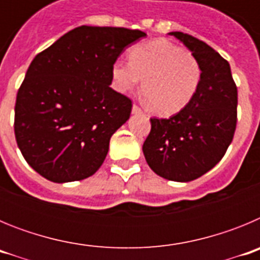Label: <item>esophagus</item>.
I'll return each mask as SVG.
<instances>
[{
    "mask_svg": "<svg viewBox=\"0 0 260 260\" xmlns=\"http://www.w3.org/2000/svg\"><path fill=\"white\" fill-rule=\"evenodd\" d=\"M132 113L133 114H141L142 113V109L139 107H138V105H133V108H132Z\"/></svg>",
    "mask_w": 260,
    "mask_h": 260,
    "instance_id": "34e87169",
    "label": "esophagus"
}]
</instances>
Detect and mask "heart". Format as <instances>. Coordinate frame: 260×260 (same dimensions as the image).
Returning a JSON list of instances; mask_svg holds the SVG:
<instances>
[{"instance_id":"b5f03b06","label":"heart","mask_w":260,"mask_h":260,"mask_svg":"<svg viewBox=\"0 0 260 260\" xmlns=\"http://www.w3.org/2000/svg\"><path fill=\"white\" fill-rule=\"evenodd\" d=\"M113 84L119 92L142 84L151 109L161 116L178 113L191 103L202 80V66L191 52L165 39L138 44L130 61L118 59L112 68Z\"/></svg>"}]
</instances>
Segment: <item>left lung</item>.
<instances>
[{"label":"left lung","mask_w":260,"mask_h":260,"mask_svg":"<svg viewBox=\"0 0 260 260\" xmlns=\"http://www.w3.org/2000/svg\"><path fill=\"white\" fill-rule=\"evenodd\" d=\"M198 58L202 80L189 105L169 118H151L143 143L147 164L177 182L197 180L222 158L237 123V87L231 66L215 49L183 32H169Z\"/></svg>","instance_id":"obj_1"}]
</instances>
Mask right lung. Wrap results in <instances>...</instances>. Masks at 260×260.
<instances>
[{
	"instance_id": "right-lung-1",
	"label": "right lung",
	"mask_w": 260,
	"mask_h": 260,
	"mask_svg": "<svg viewBox=\"0 0 260 260\" xmlns=\"http://www.w3.org/2000/svg\"><path fill=\"white\" fill-rule=\"evenodd\" d=\"M147 34L80 26L39 53L17 95L14 132L29 167L52 182L84 180L102 167L132 100L110 88L112 68Z\"/></svg>"
}]
</instances>
